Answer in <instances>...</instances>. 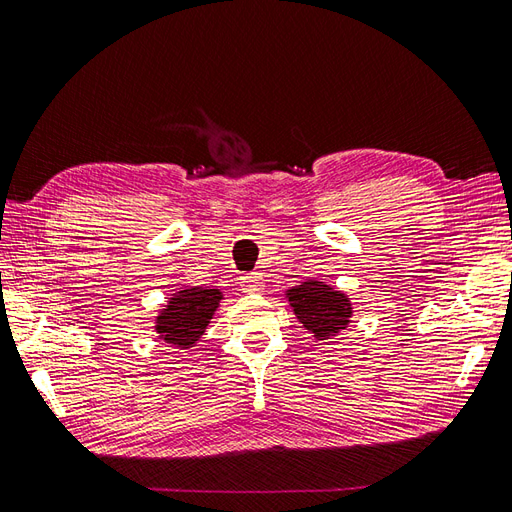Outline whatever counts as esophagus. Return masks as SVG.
I'll return each instance as SVG.
<instances>
[{
  "label": "esophagus",
  "instance_id": "obj_1",
  "mask_svg": "<svg viewBox=\"0 0 512 512\" xmlns=\"http://www.w3.org/2000/svg\"><path fill=\"white\" fill-rule=\"evenodd\" d=\"M241 290L247 294H260L265 290V280L260 273H247L241 277Z\"/></svg>",
  "mask_w": 512,
  "mask_h": 512
}]
</instances>
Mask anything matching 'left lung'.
Listing matches in <instances>:
<instances>
[{
	"instance_id": "8db88e82",
	"label": "left lung",
	"mask_w": 512,
	"mask_h": 512,
	"mask_svg": "<svg viewBox=\"0 0 512 512\" xmlns=\"http://www.w3.org/2000/svg\"><path fill=\"white\" fill-rule=\"evenodd\" d=\"M286 299L294 316L314 339H333L350 324L352 303L348 294L327 282L309 280L292 286L286 290Z\"/></svg>"
}]
</instances>
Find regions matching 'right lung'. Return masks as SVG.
<instances>
[{
  "label": "right lung",
  "mask_w": 512,
  "mask_h": 512,
  "mask_svg": "<svg viewBox=\"0 0 512 512\" xmlns=\"http://www.w3.org/2000/svg\"><path fill=\"white\" fill-rule=\"evenodd\" d=\"M222 299L224 292L209 286H185L173 292L156 316L158 339L179 350L196 346Z\"/></svg>",
  "instance_id": "obj_1"
}]
</instances>
